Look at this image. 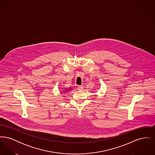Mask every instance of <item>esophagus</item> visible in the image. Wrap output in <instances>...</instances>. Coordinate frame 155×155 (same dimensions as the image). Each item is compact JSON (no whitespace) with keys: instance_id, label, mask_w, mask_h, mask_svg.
<instances>
[{"instance_id":"1","label":"esophagus","mask_w":155,"mask_h":155,"mask_svg":"<svg viewBox=\"0 0 155 155\" xmlns=\"http://www.w3.org/2000/svg\"><path fill=\"white\" fill-rule=\"evenodd\" d=\"M83 89H84V87L82 85H80V86L78 87V89L79 91H82Z\"/></svg>"}]
</instances>
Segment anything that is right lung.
<instances>
[{"instance_id":"add662e5","label":"right lung","mask_w":155,"mask_h":155,"mask_svg":"<svg viewBox=\"0 0 155 155\" xmlns=\"http://www.w3.org/2000/svg\"><path fill=\"white\" fill-rule=\"evenodd\" d=\"M70 89H71L67 88V89H66V90H65V91H64L63 92H64V93H66V92H67L68 91H69Z\"/></svg>"}]
</instances>
